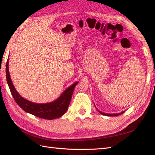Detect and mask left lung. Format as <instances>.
Wrapping results in <instances>:
<instances>
[{
    "mask_svg": "<svg viewBox=\"0 0 155 155\" xmlns=\"http://www.w3.org/2000/svg\"><path fill=\"white\" fill-rule=\"evenodd\" d=\"M96 109H97V108H96ZM97 110H98V109H97ZM98 111H99V113H100V114H101L104 115V116H120V115H121V114H124V113L125 112V111H121V113L110 114H106V113L102 112V111H99V110H98Z\"/></svg>",
    "mask_w": 155,
    "mask_h": 155,
    "instance_id": "obj_1",
    "label": "left lung"
}]
</instances>
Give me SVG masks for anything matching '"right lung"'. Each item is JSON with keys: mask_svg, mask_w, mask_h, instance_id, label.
Masks as SVG:
<instances>
[{"mask_svg": "<svg viewBox=\"0 0 155 155\" xmlns=\"http://www.w3.org/2000/svg\"><path fill=\"white\" fill-rule=\"evenodd\" d=\"M6 77L10 92L18 105L26 112L45 120H53L64 114L69 108L75 86L78 83V82H74L73 85L67 88L59 98L55 101L46 104H37L22 98L14 88L9 73L8 59L6 65Z\"/></svg>", "mask_w": 155, "mask_h": 155, "instance_id": "obj_1", "label": "right lung"}]
</instances>
